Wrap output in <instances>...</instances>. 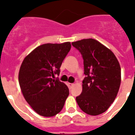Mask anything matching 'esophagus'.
<instances>
[{
    "label": "esophagus",
    "mask_w": 135,
    "mask_h": 135,
    "mask_svg": "<svg viewBox=\"0 0 135 135\" xmlns=\"http://www.w3.org/2000/svg\"><path fill=\"white\" fill-rule=\"evenodd\" d=\"M73 85H74V83H68V86H69V88H70V89L72 88Z\"/></svg>",
    "instance_id": "esophagus-1"
}]
</instances>
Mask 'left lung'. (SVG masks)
Listing matches in <instances>:
<instances>
[{"label": "left lung", "instance_id": "1", "mask_svg": "<svg viewBox=\"0 0 135 135\" xmlns=\"http://www.w3.org/2000/svg\"><path fill=\"white\" fill-rule=\"evenodd\" d=\"M83 59V90L76 100L90 115L105 112L117 95L121 83V68L113 52L92 38L72 43Z\"/></svg>", "mask_w": 135, "mask_h": 135}]
</instances>
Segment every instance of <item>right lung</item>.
Returning a JSON list of instances; mask_svg holds the SVG:
<instances>
[{
	"label": "right lung",
	"mask_w": 135,
	"mask_h": 135,
	"mask_svg": "<svg viewBox=\"0 0 135 135\" xmlns=\"http://www.w3.org/2000/svg\"><path fill=\"white\" fill-rule=\"evenodd\" d=\"M71 49L70 42L46 43L34 49L23 60L18 81L24 98L32 109L43 117H53L63 109L69 95L65 83L53 79Z\"/></svg>",
	"instance_id": "right-lung-1"
}]
</instances>
